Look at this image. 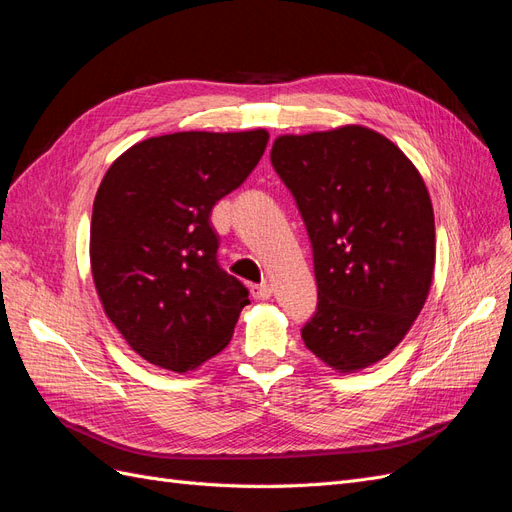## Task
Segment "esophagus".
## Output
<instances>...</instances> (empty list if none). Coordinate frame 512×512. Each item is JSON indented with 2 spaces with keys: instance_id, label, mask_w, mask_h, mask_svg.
I'll list each match as a JSON object with an SVG mask.
<instances>
[{
  "instance_id": "esophagus-1",
  "label": "esophagus",
  "mask_w": 512,
  "mask_h": 512,
  "mask_svg": "<svg viewBox=\"0 0 512 512\" xmlns=\"http://www.w3.org/2000/svg\"><path fill=\"white\" fill-rule=\"evenodd\" d=\"M252 294H254V299L265 301V299H271L273 288L269 284H256V286H252Z\"/></svg>"
}]
</instances>
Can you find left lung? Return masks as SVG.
<instances>
[{
  "mask_svg": "<svg viewBox=\"0 0 512 512\" xmlns=\"http://www.w3.org/2000/svg\"><path fill=\"white\" fill-rule=\"evenodd\" d=\"M271 164L312 243L318 305L301 329L307 350L339 371L378 363L431 286L436 226L421 175L363 126L280 136Z\"/></svg>",
  "mask_w": 512,
  "mask_h": 512,
  "instance_id": "8db88e82",
  "label": "left lung"
}]
</instances>
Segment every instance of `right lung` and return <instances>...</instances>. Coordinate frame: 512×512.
<instances>
[{"label": "right lung", "mask_w": 512, "mask_h": 512, "mask_svg": "<svg viewBox=\"0 0 512 512\" xmlns=\"http://www.w3.org/2000/svg\"><path fill=\"white\" fill-rule=\"evenodd\" d=\"M269 134L175 132L106 170L91 215V273L106 316L145 361L188 371L226 348L247 290L218 262L211 209L250 177Z\"/></svg>", "instance_id": "obj_1"}]
</instances>
